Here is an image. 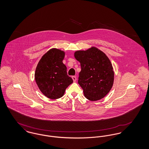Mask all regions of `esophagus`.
Instances as JSON below:
<instances>
[{"mask_svg":"<svg viewBox=\"0 0 149 149\" xmlns=\"http://www.w3.org/2000/svg\"><path fill=\"white\" fill-rule=\"evenodd\" d=\"M72 80H73V81H74V82H75L76 81H77V77H75V76H72Z\"/></svg>","mask_w":149,"mask_h":149,"instance_id":"esophagus-1","label":"esophagus"}]
</instances>
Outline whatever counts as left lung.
Masks as SVG:
<instances>
[{
	"label": "left lung",
	"instance_id": "8db88e82",
	"mask_svg": "<svg viewBox=\"0 0 149 149\" xmlns=\"http://www.w3.org/2000/svg\"><path fill=\"white\" fill-rule=\"evenodd\" d=\"M74 57L80 63L78 83L85 98L91 101L104 98L113 85L114 72L109 58L94 46L75 51Z\"/></svg>",
	"mask_w": 149,
	"mask_h": 149
}]
</instances>
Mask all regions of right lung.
Wrapping results in <instances>:
<instances>
[{"label":"right lung","mask_w":149,"mask_h":149,"mask_svg":"<svg viewBox=\"0 0 149 149\" xmlns=\"http://www.w3.org/2000/svg\"><path fill=\"white\" fill-rule=\"evenodd\" d=\"M65 53L56 48L45 54L36 68V84L43 94L51 99L64 95L66 89L73 80L67 74V68L63 64Z\"/></svg>","instance_id":"add662e5"}]
</instances>
